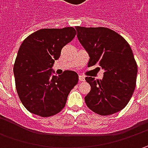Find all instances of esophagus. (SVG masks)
Returning <instances> with one entry per match:
<instances>
[{"mask_svg":"<svg viewBox=\"0 0 148 148\" xmlns=\"http://www.w3.org/2000/svg\"><path fill=\"white\" fill-rule=\"evenodd\" d=\"M79 81H80V82H85V77L80 75V76H79Z\"/></svg>","mask_w":148,"mask_h":148,"instance_id":"obj_1","label":"esophagus"}]
</instances>
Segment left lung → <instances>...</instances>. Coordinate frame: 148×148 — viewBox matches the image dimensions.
<instances>
[{
	"label": "left lung",
	"instance_id": "1",
	"mask_svg": "<svg viewBox=\"0 0 148 148\" xmlns=\"http://www.w3.org/2000/svg\"><path fill=\"white\" fill-rule=\"evenodd\" d=\"M76 29L79 42L89 54L88 66L99 65L105 70L101 80L86 77L90 85L86 104L100 115L122 110L134 94L138 73L129 44L121 35L105 27L77 26Z\"/></svg>",
	"mask_w": 148,
	"mask_h": 148
}]
</instances>
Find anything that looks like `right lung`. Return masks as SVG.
<instances>
[{"label":"right lung","mask_w":148,"mask_h":148,"mask_svg":"<svg viewBox=\"0 0 148 148\" xmlns=\"http://www.w3.org/2000/svg\"><path fill=\"white\" fill-rule=\"evenodd\" d=\"M75 35L72 27L42 29L20 45L14 65L15 86L20 101L32 114L49 117L64 108L68 95L78 82V75L65 71L54 76L52 67L62 49Z\"/></svg>","instance_id":"right-lung-1"}]
</instances>
